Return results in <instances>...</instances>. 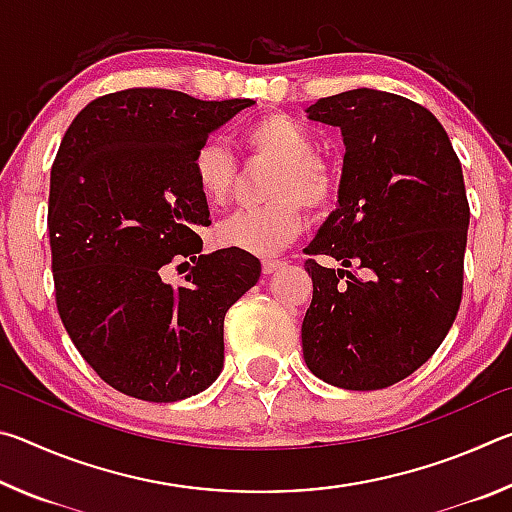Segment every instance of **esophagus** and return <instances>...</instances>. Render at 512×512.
Returning <instances> with one entry per match:
<instances>
[{
	"label": "esophagus",
	"mask_w": 512,
	"mask_h": 512,
	"mask_svg": "<svg viewBox=\"0 0 512 512\" xmlns=\"http://www.w3.org/2000/svg\"><path fill=\"white\" fill-rule=\"evenodd\" d=\"M282 266H284L282 259H264V262H262V271H264L266 275H271V273L277 271V268H282Z\"/></svg>",
	"instance_id": "34e87169"
}]
</instances>
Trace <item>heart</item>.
<instances>
[{
	"label": "heart",
	"mask_w": 512,
	"mask_h": 512,
	"mask_svg": "<svg viewBox=\"0 0 512 512\" xmlns=\"http://www.w3.org/2000/svg\"><path fill=\"white\" fill-rule=\"evenodd\" d=\"M241 146L255 158L277 164L266 198L271 203L244 207L216 225L214 237L225 248L250 255H275L289 246L305 225L309 210H325L336 201L339 178L316 155V140L305 126L282 112H268L241 131ZM192 178L207 203L221 207L237 185V164L223 144L205 142L192 158Z\"/></svg>",
	"instance_id": "1"
}]
</instances>
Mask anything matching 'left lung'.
<instances>
[{
	"mask_svg": "<svg viewBox=\"0 0 512 512\" xmlns=\"http://www.w3.org/2000/svg\"><path fill=\"white\" fill-rule=\"evenodd\" d=\"M307 112L341 128L345 155L339 207L305 248L314 296L302 354L327 384L377 391L418 370L461 307L463 169L443 124L400 94L359 88ZM318 254L342 268L320 267Z\"/></svg>",
	"mask_w": 512,
	"mask_h": 512,
	"instance_id": "obj_1",
	"label": "left lung"
}]
</instances>
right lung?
I'll list each match as a JSON object with an SVG mask.
<instances>
[{
	"label": "right lung",
	"mask_w": 512,
	"mask_h": 512,
	"mask_svg": "<svg viewBox=\"0 0 512 512\" xmlns=\"http://www.w3.org/2000/svg\"><path fill=\"white\" fill-rule=\"evenodd\" d=\"M253 99L201 101L131 88L90 101L60 142L49 183L56 307L69 339L115 391L178 402L223 368V318L255 287L259 259L221 248L201 255L207 201L192 158ZM185 258L188 273H163Z\"/></svg>",
	"instance_id": "add662e5"
}]
</instances>
